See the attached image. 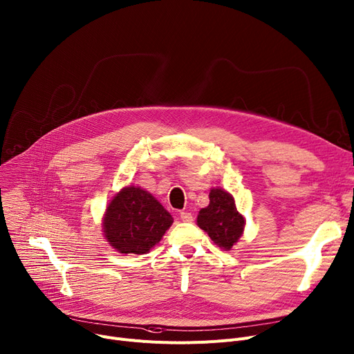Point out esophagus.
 Returning a JSON list of instances; mask_svg holds the SVG:
<instances>
[{
	"label": "esophagus",
	"mask_w": 354,
	"mask_h": 354,
	"mask_svg": "<svg viewBox=\"0 0 354 354\" xmlns=\"http://www.w3.org/2000/svg\"><path fill=\"white\" fill-rule=\"evenodd\" d=\"M180 217H181V220H183V221H185V223H192V221H193V216H192V213L181 212V213H180Z\"/></svg>",
	"instance_id": "1"
}]
</instances>
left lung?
Wrapping results in <instances>:
<instances>
[{
    "label": "left lung",
    "instance_id": "obj_1",
    "mask_svg": "<svg viewBox=\"0 0 354 354\" xmlns=\"http://www.w3.org/2000/svg\"><path fill=\"white\" fill-rule=\"evenodd\" d=\"M210 204L201 209L197 225L224 250H232L244 232L245 220L237 212L234 198L223 189L210 190Z\"/></svg>",
    "mask_w": 354,
    "mask_h": 354
}]
</instances>
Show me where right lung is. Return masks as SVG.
Here are the masks:
<instances>
[{
	"mask_svg": "<svg viewBox=\"0 0 354 354\" xmlns=\"http://www.w3.org/2000/svg\"><path fill=\"white\" fill-rule=\"evenodd\" d=\"M173 224L171 214L141 187H124L102 218L104 237L121 254H145Z\"/></svg>",
	"mask_w": 354,
	"mask_h": 354,
	"instance_id": "obj_1",
	"label": "right lung"
}]
</instances>
